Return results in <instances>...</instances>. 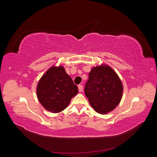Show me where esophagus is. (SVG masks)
Instances as JSON below:
<instances>
[{
    "instance_id": "obj_1",
    "label": "esophagus",
    "mask_w": 157,
    "mask_h": 157,
    "mask_svg": "<svg viewBox=\"0 0 157 157\" xmlns=\"http://www.w3.org/2000/svg\"><path fill=\"white\" fill-rule=\"evenodd\" d=\"M78 91H79L80 92H82V90H83V86H82V85H80V84L78 85Z\"/></svg>"
}]
</instances>
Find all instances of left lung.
<instances>
[{"label": "left lung", "mask_w": 157, "mask_h": 157, "mask_svg": "<svg viewBox=\"0 0 157 157\" xmlns=\"http://www.w3.org/2000/svg\"><path fill=\"white\" fill-rule=\"evenodd\" d=\"M122 91V84L117 73L105 65L92 69L84 87L90 105L100 114L110 112L118 105Z\"/></svg>", "instance_id": "8db88e82"}]
</instances>
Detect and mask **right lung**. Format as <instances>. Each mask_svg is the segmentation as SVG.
I'll list each match as a JSON object with an SVG mask.
<instances>
[{
    "label": "right lung",
    "instance_id": "right-lung-1",
    "mask_svg": "<svg viewBox=\"0 0 157 157\" xmlns=\"http://www.w3.org/2000/svg\"><path fill=\"white\" fill-rule=\"evenodd\" d=\"M78 92L77 86L62 66L51 67L39 80L36 90L42 106L52 113L64 110Z\"/></svg>",
    "mask_w": 157,
    "mask_h": 157
}]
</instances>
